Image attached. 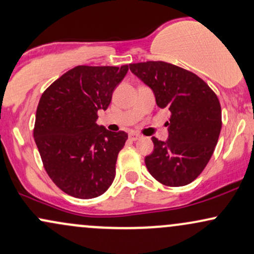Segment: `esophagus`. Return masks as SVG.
I'll list each match as a JSON object with an SVG mask.
<instances>
[{"label":"esophagus","instance_id":"34e87169","mask_svg":"<svg viewBox=\"0 0 254 254\" xmlns=\"http://www.w3.org/2000/svg\"><path fill=\"white\" fill-rule=\"evenodd\" d=\"M140 138H141V135H140V134H138V133H129V139L130 140H138Z\"/></svg>","mask_w":254,"mask_h":254}]
</instances>
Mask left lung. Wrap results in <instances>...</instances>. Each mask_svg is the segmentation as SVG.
<instances>
[{"mask_svg":"<svg viewBox=\"0 0 254 254\" xmlns=\"http://www.w3.org/2000/svg\"><path fill=\"white\" fill-rule=\"evenodd\" d=\"M130 71L156 95L160 108L170 110L169 139L152 138L154 150L145 158L154 180L183 187L201 175L213 156L222 126L216 94L197 74L166 62L129 64Z\"/></svg>","mask_w":254,"mask_h":254,"instance_id":"obj_1","label":"left lung"}]
</instances>
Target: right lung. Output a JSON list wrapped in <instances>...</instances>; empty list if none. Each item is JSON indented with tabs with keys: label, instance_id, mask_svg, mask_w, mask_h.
Listing matches in <instances>:
<instances>
[{
	"label": "right lung",
	"instance_id": "1",
	"mask_svg": "<svg viewBox=\"0 0 254 254\" xmlns=\"http://www.w3.org/2000/svg\"><path fill=\"white\" fill-rule=\"evenodd\" d=\"M127 71L128 65H78L41 95L33 136L47 175L67 195L97 197L114 181L119 152L128 135L98 127L96 120Z\"/></svg>",
	"mask_w": 254,
	"mask_h": 254
}]
</instances>
